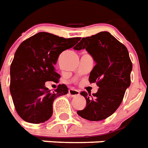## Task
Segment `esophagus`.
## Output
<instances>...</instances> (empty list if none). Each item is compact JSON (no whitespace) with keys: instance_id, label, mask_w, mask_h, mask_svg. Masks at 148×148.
I'll list each match as a JSON object with an SVG mask.
<instances>
[{"instance_id":"esophagus-1","label":"esophagus","mask_w":148,"mask_h":148,"mask_svg":"<svg viewBox=\"0 0 148 148\" xmlns=\"http://www.w3.org/2000/svg\"><path fill=\"white\" fill-rule=\"evenodd\" d=\"M69 94L71 97H77L79 95V92L76 90H74V89H70L69 90Z\"/></svg>"}]
</instances>
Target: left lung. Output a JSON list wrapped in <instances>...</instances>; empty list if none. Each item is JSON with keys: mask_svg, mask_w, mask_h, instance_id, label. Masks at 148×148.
I'll use <instances>...</instances> for the list:
<instances>
[{"mask_svg": "<svg viewBox=\"0 0 148 148\" xmlns=\"http://www.w3.org/2000/svg\"><path fill=\"white\" fill-rule=\"evenodd\" d=\"M85 49L94 58L96 65L90 73V83H96L99 89L91 95L81 92L86 106L77 114L90 121L103 120L119 107L125 90L130 85L132 62L126 47L108 32H101L83 37L74 47Z\"/></svg>", "mask_w": 148, "mask_h": 148, "instance_id": "obj_1", "label": "left lung"}]
</instances>
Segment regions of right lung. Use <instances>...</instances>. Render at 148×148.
Masks as SVG:
<instances>
[{"mask_svg": "<svg viewBox=\"0 0 148 148\" xmlns=\"http://www.w3.org/2000/svg\"><path fill=\"white\" fill-rule=\"evenodd\" d=\"M80 37L64 38L40 32L20 44L10 68V92L18 115L27 123H44L53 114V102L68 94L65 84L54 92L45 82H59L54 65L62 51L75 46Z\"/></svg>", "mask_w": 148, "mask_h": 148, "instance_id": "obj_1", "label": "right lung"}]
</instances>
